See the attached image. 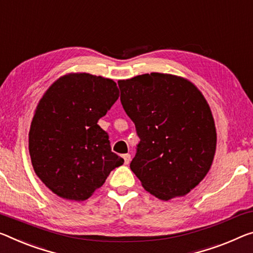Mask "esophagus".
<instances>
[{
  "label": "esophagus",
  "instance_id": "obj_1",
  "mask_svg": "<svg viewBox=\"0 0 253 253\" xmlns=\"http://www.w3.org/2000/svg\"><path fill=\"white\" fill-rule=\"evenodd\" d=\"M123 158H124V161H125V164H128V163L130 162V158H131L130 154H128V153L127 154H124Z\"/></svg>",
  "mask_w": 253,
  "mask_h": 253
}]
</instances>
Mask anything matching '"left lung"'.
<instances>
[{
	"instance_id": "8db88e82",
	"label": "left lung",
	"mask_w": 253,
	"mask_h": 253,
	"mask_svg": "<svg viewBox=\"0 0 253 253\" xmlns=\"http://www.w3.org/2000/svg\"><path fill=\"white\" fill-rule=\"evenodd\" d=\"M118 85L141 138L131 171L156 198L186 196L206 177L216 151L215 122L205 97L189 80L167 73L119 80Z\"/></svg>"
}]
</instances>
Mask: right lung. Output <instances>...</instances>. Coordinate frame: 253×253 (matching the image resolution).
I'll return each mask as SVG.
<instances>
[{
	"label": "right lung",
	"instance_id": "add662e5",
	"mask_svg": "<svg viewBox=\"0 0 253 253\" xmlns=\"http://www.w3.org/2000/svg\"><path fill=\"white\" fill-rule=\"evenodd\" d=\"M118 97L111 79L67 73L39 100L29 130V154L37 177L58 197L90 198L124 163L98 125Z\"/></svg>",
	"mask_w": 253,
	"mask_h": 253
}]
</instances>
